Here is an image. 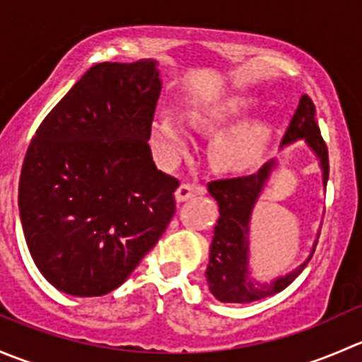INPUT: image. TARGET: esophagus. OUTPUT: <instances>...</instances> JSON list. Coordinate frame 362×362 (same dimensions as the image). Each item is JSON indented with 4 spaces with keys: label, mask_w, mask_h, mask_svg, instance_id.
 Here are the masks:
<instances>
[{
    "label": "esophagus",
    "mask_w": 362,
    "mask_h": 362,
    "mask_svg": "<svg viewBox=\"0 0 362 362\" xmlns=\"http://www.w3.org/2000/svg\"><path fill=\"white\" fill-rule=\"evenodd\" d=\"M204 192L203 185H194V184H184L177 189L175 192V199L177 202H187V199H192L194 196H199Z\"/></svg>",
    "instance_id": "1"
}]
</instances>
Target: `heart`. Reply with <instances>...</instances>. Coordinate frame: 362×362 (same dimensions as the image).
<instances>
[{"instance_id":"heart-1","label":"heart","mask_w":362,"mask_h":362,"mask_svg":"<svg viewBox=\"0 0 362 362\" xmlns=\"http://www.w3.org/2000/svg\"><path fill=\"white\" fill-rule=\"evenodd\" d=\"M254 105L252 98L231 96L199 108L192 115L194 124L206 131H217L208 144V158L218 171L242 173L252 170L264 154L269 127L262 120L242 122ZM156 144L164 158H180L189 148V134L177 117L163 113L156 124Z\"/></svg>"}]
</instances>
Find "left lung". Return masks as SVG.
I'll return each mask as SVG.
<instances>
[{
    "label": "left lung",
    "instance_id": "left-lung-1",
    "mask_svg": "<svg viewBox=\"0 0 362 362\" xmlns=\"http://www.w3.org/2000/svg\"><path fill=\"white\" fill-rule=\"evenodd\" d=\"M305 141L319 163L322 173V185L326 189L329 177L327 147L320 136L315 120V107L308 96H301L298 110L293 115L287 133L282 140V148L296 141ZM280 166L279 159H272L249 177L215 180L208 184V192L218 204V218L214 228L210 245V259L206 266V280L210 293L222 303H252L268 298L286 289L296 276L305 269L312 259L317 240L313 242L308 257L291 269L279 275L272 282H259L252 276L250 269V221L259 196L264 191L273 171ZM319 238V236H317Z\"/></svg>",
    "mask_w": 362,
    "mask_h": 362
}]
</instances>
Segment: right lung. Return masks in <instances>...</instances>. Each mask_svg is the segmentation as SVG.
I'll list each match as a JSON object with an SVG mask.
<instances>
[{
	"label": "right lung",
	"mask_w": 362,
	"mask_h": 362,
	"mask_svg": "<svg viewBox=\"0 0 362 362\" xmlns=\"http://www.w3.org/2000/svg\"><path fill=\"white\" fill-rule=\"evenodd\" d=\"M160 87L156 59L94 64L29 145L21 224L36 268L61 293L122 286L173 217L178 180L148 147Z\"/></svg>",
	"instance_id": "add662e5"
}]
</instances>
